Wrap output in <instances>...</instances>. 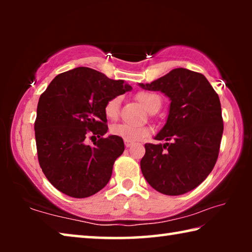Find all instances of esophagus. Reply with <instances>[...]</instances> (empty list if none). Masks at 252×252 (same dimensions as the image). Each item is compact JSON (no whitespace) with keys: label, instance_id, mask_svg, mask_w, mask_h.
Returning a JSON list of instances; mask_svg holds the SVG:
<instances>
[{"label":"esophagus","instance_id":"obj_1","mask_svg":"<svg viewBox=\"0 0 252 252\" xmlns=\"http://www.w3.org/2000/svg\"><path fill=\"white\" fill-rule=\"evenodd\" d=\"M125 144H126V148H130V147L132 146V142H130V141H125Z\"/></svg>","mask_w":252,"mask_h":252}]
</instances>
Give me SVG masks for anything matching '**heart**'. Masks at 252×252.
Returning <instances> with one entry per match:
<instances>
[{
	"mask_svg": "<svg viewBox=\"0 0 252 252\" xmlns=\"http://www.w3.org/2000/svg\"><path fill=\"white\" fill-rule=\"evenodd\" d=\"M136 99L146 108L149 112L158 105H161V100L155 93L151 92H139L136 94ZM119 106H120V97L113 96L106 101L104 104V114L109 120H116L119 116ZM111 133L117 135L119 138L125 140V141L136 142L143 140L150 135L151 129L148 126H139L126 125V123H120L111 127Z\"/></svg>",
	"mask_w": 252,
	"mask_h": 252,
	"instance_id": "b5f03b06",
	"label": "heart"
}]
</instances>
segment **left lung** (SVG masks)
Instances as JSON below:
<instances>
[{"mask_svg": "<svg viewBox=\"0 0 252 252\" xmlns=\"http://www.w3.org/2000/svg\"><path fill=\"white\" fill-rule=\"evenodd\" d=\"M139 85L171 101L167 122L155 136L167 142L144 144L143 177L163 194L189 192L206 180L218 159L223 132L219 96L206 76L183 67Z\"/></svg>", "mask_w": 252, "mask_h": 252, "instance_id": "8db88e82", "label": "left lung"}]
</instances>
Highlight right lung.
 I'll list each match as a JSON object with an SVG mask.
<instances>
[{
	"label": "right lung",
	"mask_w": 252,
	"mask_h": 252,
	"mask_svg": "<svg viewBox=\"0 0 252 252\" xmlns=\"http://www.w3.org/2000/svg\"><path fill=\"white\" fill-rule=\"evenodd\" d=\"M131 89L123 80L80 66L55 76L42 93L34 123L37 158L59 191L88 198L109 182L125 143L117 135L103 138L108 131L104 104ZM88 136L99 138L94 147L85 143Z\"/></svg>",
	"instance_id": "right-lung-1"
}]
</instances>
